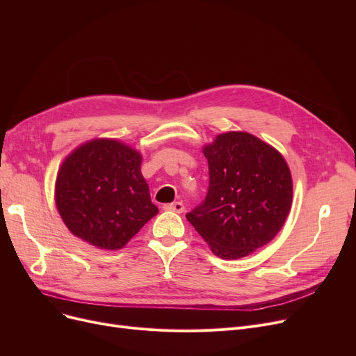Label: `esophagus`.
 Returning a JSON list of instances; mask_svg holds the SVG:
<instances>
[{
	"instance_id": "obj_1",
	"label": "esophagus",
	"mask_w": 356,
	"mask_h": 356,
	"mask_svg": "<svg viewBox=\"0 0 356 356\" xmlns=\"http://www.w3.org/2000/svg\"><path fill=\"white\" fill-rule=\"evenodd\" d=\"M163 209L170 211V212H176V213H181L184 211V207H183L181 202H175V203H170V204H164Z\"/></svg>"
}]
</instances>
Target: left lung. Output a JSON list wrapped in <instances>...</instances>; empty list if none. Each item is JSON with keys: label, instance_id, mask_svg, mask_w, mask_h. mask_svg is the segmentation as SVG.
<instances>
[{"label": "left lung", "instance_id": "left-lung-1", "mask_svg": "<svg viewBox=\"0 0 356 356\" xmlns=\"http://www.w3.org/2000/svg\"><path fill=\"white\" fill-rule=\"evenodd\" d=\"M202 152L209 164V191L186 218L216 257H247L268 244L290 213L287 161L245 131L218 134Z\"/></svg>", "mask_w": 356, "mask_h": 356}]
</instances>
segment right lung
I'll return each mask as SVG.
<instances>
[{
	"label": "right lung",
	"instance_id": "1",
	"mask_svg": "<svg viewBox=\"0 0 356 356\" xmlns=\"http://www.w3.org/2000/svg\"><path fill=\"white\" fill-rule=\"evenodd\" d=\"M141 161L136 148L115 138L89 140L63 160L54 202L74 236L99 250H121L159 213Z\"/></svg>",
	"mask_w": 356,
	"mask_h": 356
}]
</instances>
